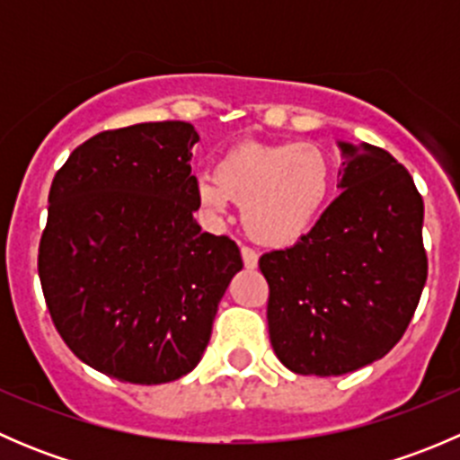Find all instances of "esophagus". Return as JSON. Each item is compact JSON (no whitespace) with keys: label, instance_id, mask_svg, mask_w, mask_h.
Here are the masks:
<instances>
[{"label":"esophagus","instance_id":"1","mask_svg":"<svg viewBox=\"0 0 460 460\" xmlns=\"http://www.w3.org/2000/svg\"><path fill=\"white\" fill-rule=\"evenodd\" d=\"M240 253H243V262L247 269H256L258 267V253L249 247H240Z\"/></svg>","mask_w":460,"mask_h":460}]
</instances>
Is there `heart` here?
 I'll return each mask as SVG.
<instances>
[{
    "label": "heart",
    "instance_id": "1",
    "mask_svg": "<svg viewBox=\"0 0 460 460\" xmlns=\"http://www.w3.org/2000/svg\"><path fill=\"white\" fill-rule=\"evenodd\" d=\"M333 187V164L316 144L247 142L220 157L216 173L196 178V198L211 220L243 202V225L253 240L294 244L312 231Z\"/></svg>",
    "mask_w": 460,
    "mask_h": 460
}]
</instances>
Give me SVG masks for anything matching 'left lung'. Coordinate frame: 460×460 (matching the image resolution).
I'll list each match as a JSON object with an SVG mask.
<instances>
[{"mask_svg": "<svg viewBox=\"0 0 460 460\" xmlns=\"http://www.w3.org/2000/svg\"><path fill=\"white\" fill-rule=\"evenodd\" d=\"M341 196L307 235L260 258L269 341L303 376H341L383 358L405 333L425 280L423 198L372 144L338 140Z\"/></svg>", "mask_w": 460, "mask_h": 460, "instance_id": "8db88e82", "label": "left lung"}]
</instances>
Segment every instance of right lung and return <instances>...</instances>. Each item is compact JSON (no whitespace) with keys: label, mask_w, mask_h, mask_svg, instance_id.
Instances as JSON below:
<instances>
[{"label":"right lung","mask_w":460,"mask_h":460,"mask_svg":"<svg viewBox=\"0 0 460 460\" xmlns=\"http://www.w3.org/2000/svg\"><path fill=\"white\" fill-rule=\"evenodd\" d=\"M189 122L104 131L68 155L49 193L40 280L50 318L88 367L136 385L200 363L240 249L193 213Z\"/></svg>","instance_id":"right-lung-1"}]
</instances>
